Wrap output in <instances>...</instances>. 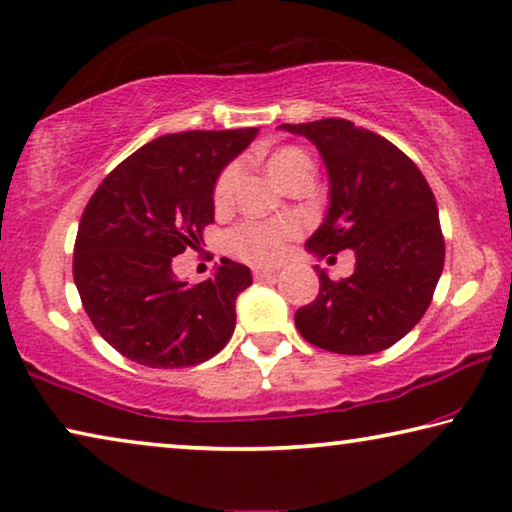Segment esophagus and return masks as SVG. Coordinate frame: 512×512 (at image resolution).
Returning a JSON list of instances; mask_svg holds the SVG:
<instances>
[{"instance_id":"esophagus-1","label":"esophagus","mask_w":512,"mask_h":512,"mask_svg":"<svg viewBox=\"0 0 512 512\" xmlns=\"http://www.w3.org/2000/svg\"><path fill=\"white\" fill-rule=\"evenodd\" d=\"M276 269H271V266H255L253 269V276L257 278V280H266V278H273L276 276Z\"/></svg>"}]
</instances>
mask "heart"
Returning a JSON list of instances; mask_svg holds the SVG:
<instances>
[{"mask_svg": "<svg viewBox=\"0 0 512 512\" xmlns=\"http://www.w3.org/2000/svg\"><path fill=\"white\" fill-rule=\"evenodd\" d=\"M269 170L282 186L301 177L312 174V160L301 147L285 144L269 156ZM236 181H239V165L230 163L218 174L213 183V207L225 211L232 207ZM299 225L294 220H266V223H241L227 234V248L230 253L255 264H276L287 250V241L296 236Z\"/></svg>", "mask_w": 512, "mask_h": 512, "instance_id": "obj_1", "label": "heart"}]
</instances>
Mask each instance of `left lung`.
I'll use <instances>...</instances> for the list:
<instances>
[{
  "instance_id": "8db88e82",
  "label": "left lung",
  "mask_w": 512,
  "mask_h": 512,
  "mask_svg": "<svg viewBox=\"0 0 512 512\" xmlns=\"http://www.w3.org/2000/svg\"><path fill=\"white\" fill-rule=\"evenodd\" d=\"M319 149L329 174V211L305 241L308 253L333 259L354 250L356 269L331 280L296 310L310 345L335 354H375L421 322L444 271V236L430 186L414 160L347 119L282 124Z\"/></svg>"
}]
</instances>
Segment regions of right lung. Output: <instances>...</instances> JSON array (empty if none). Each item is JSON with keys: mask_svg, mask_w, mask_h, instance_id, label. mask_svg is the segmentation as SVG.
Segmentation results:
<instances>
[{"mask_svg": "<svg viewBox=\"0 0 512 512\" xmlns=\"http://www.w3.org/2000/svg\"><path fill=\"white\" fill-rule=\"evenodd\" d=\"M257 128L156 137L103 179L82 213L73 280L82 305L121 356L147 368H188L216 356L236 324L250 269L223 257L190 285L172 259L213 223V183Z\"/></svg>", "mask_w": 512, "mask_h": 512, "instance_id": "obj_1", "label": "right lung"}]
</instances>
